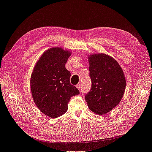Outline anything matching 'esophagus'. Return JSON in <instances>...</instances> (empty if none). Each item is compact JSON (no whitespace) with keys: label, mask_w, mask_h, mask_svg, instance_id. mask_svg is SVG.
<instances>
[{"label":"esophagus","mask_w":152,"mask_h":152,"mask_svg":"<svg viewBox=\"0 0 152 152\" xmlns=\"http://www.w3.org/2000/svg\"><path fill=\"white\" fill-rule=\"evenodd\" d=\"M77 87L78 89H79V91H81V90H82V85H81L80 83L78 84L77 85Z\"/></svg>","instance_id":"1"}]
</instances>
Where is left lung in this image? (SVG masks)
I'll list each match as a JSON object with an SVG mask.
<instances>
[{"label":"left lung","instance_id":"8db88e82","mask_svg":"<svg viewBox=\"0 0 152 152\" xmlns=\"http://www.w3.org/2000/svg\"><path fill=\"white\" fill-rule=\"evenodd\" d=\"M88 61L92 85L85 99L92 112L103 115L120 103L126 90V78L120 65L108 55L92 54Z\"/></svg>","mask_w":152,"mask_h":152}]
</instances>
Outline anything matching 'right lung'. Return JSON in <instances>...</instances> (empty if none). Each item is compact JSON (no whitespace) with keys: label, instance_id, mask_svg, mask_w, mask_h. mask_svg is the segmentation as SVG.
I'll list each match as a JSON object with an SVG mask.
<instances>
[{"label":"right lung","instance_id":"obj_1","mask_svg":"<svg viewBox=\"0 0 152 152\" xmlns=\"http://www.w3.org/2000/svg\"><path fill=\"white\" fill-rule=\"evenodd\" d=\"M71 53L61 48L45 51L37 62L30 78L34 101L40 111L50 118L62 115L68 110L72 96L79 91L70 82L65 64Z\"/></svg>","mask_w":152,"mask_h":152}]
</instances>
